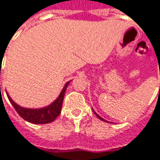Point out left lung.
I'll return each mask as SVG.
<instances>
[{"label": "left lung", "instance_id": "obj_1", "mask_svg": "<svg viewBox=\"0 0 160 160\" xmlns=\"http://www.w3.org/2000/svg\"><path fill=\"white\" fill-rule=\"evenodd\" d=\"M92 111H93V109H92ZM93 112H94V114H95V115L97 116V117H98V118H99V119H100L101 121H103V122H107V121H106V120H104V119H103V118H102V117H101L100 115H98V114H97V113H96V112H94V111H93Z\"/></svg>", "mask_w": 160, "mask_h": 160}]
</instances>
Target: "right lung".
Instances as JSON below:
<instances>
[{
  "label": "right lung",
  "instance_id": "right-lung-1",
  "mask_svg": "<svg viewBox=\"0 0 160 160\" xmlns=\"http://www.w3.org/2000/svg\"><path fill=\"white\" fill-rule=\"evenodd\" d=\"M71 81L67 82V84H65V86L63 87L62 91L58 95V97L51 104H49V105H48L46 107L39 108V109L21 107L12 100L8 92H7V96H8L9 100L11 102V103L12 104V106L14 107V109L19 113V115L21 118H23L25 121L35 124L49 123V122H52L53 121H55L56 118L59 115L60 112H61V108H62V103H63V100H64V95H65L66 90L68 88V84Z\"/></svg>",
  "mask_w": 160,
  "mask_h": 160
}]
</instances>
